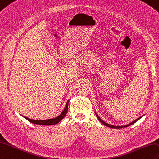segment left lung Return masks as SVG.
<instances>
[{"label":"left lung","mask_w":159,"mask_h":159,"mask_svg":"<svg viewBox=\"0 0 159 159\" xmlns=\"http://www.w3.org/2000/svg\"><path fill=\"white\" fill-rule=\"evenodd\" d=\"M95 114H96V116L98 117V119H99V120L101 122V123L103 124V125H104L105 126H107V127H110V128H114V129H120V128H123V127H129V126H130V125H133L134 123H135V122H137L139 119H141V118L143 116H140V117H139L138 119H135V120H134L133 122H131V123H130L129 124H127V125H122V126H114V125H110V124H108V123H105L104 121H103L100 118H99V116H98V114L95 113Z\"/></svg>","instance_id":"1"}]
</instances>
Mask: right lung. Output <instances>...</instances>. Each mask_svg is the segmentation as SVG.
<instances>
[{
    "instance_id": "add662e5",
    "label": "right lung",
    "mask_w": 159,
    "mask_h": 159,
    "mask_svg": "<svg viewBox=\"0 0 159 159\" xmlns=\"http://www.w3.org/2000/svg\"><path fill=\"white\" fill-rule=\"evenodd\" d=\"M70 100V99H69ZM69 100H68L67 103H66L65 108L63 110L62 112L60 114V115L57 116V117L54 118V119H46V120H34V119H30L28 117H25L24 116H22L24 119L28 120V121L32 123L36 124V125H56L59 122H60L66 116V114L68 112V102Z\"/></svg>"
}]
</instances>
